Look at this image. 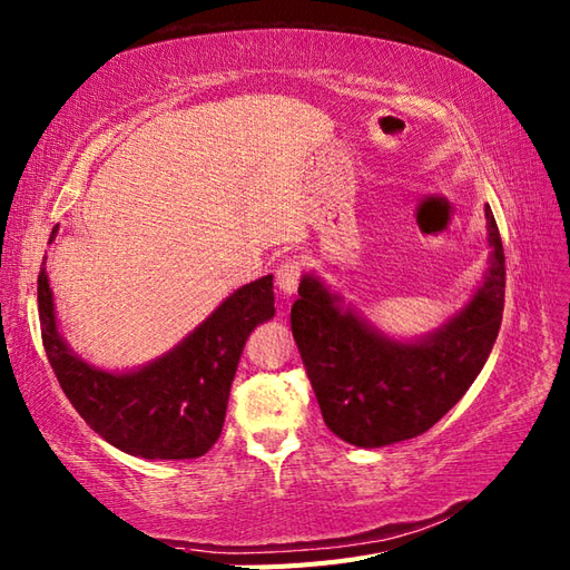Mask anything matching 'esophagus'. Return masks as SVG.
Here are the masks:
<instances>
[{
  "mask_svg": "<svg viewBox=\"0 0 570 570\" xmlns=\"http://www.w3.org/2000/svg\"><path fill=\"white\" fill-rule=\"evenodd\" d=\"M301 274H303V264L298 259H286L276 267V286H279L284 296L296 294Z\"/></svg>",
  "mask_w": 570,
  "mask_h": 570,
  "instance_id": "1",
  "label": "esophagus"
}]
</instances>
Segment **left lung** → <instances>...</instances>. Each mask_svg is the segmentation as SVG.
<instances>
[{
    "label": "left lung",
    "mask_w": 570,
    "mask_h": 570,
    "mask_svg": "<svg viewBox=\"0 0 570 570\" xmlns=\"http://www.w3.org/2000/svg\"><path fill=\"white\" fill-rule=\"evenodd\" d=\"M491 267L452 321L415 342L381 335L306 274L291 330L325 425L354 446L376 449L428 432L469 391L491 354L505 306V255L485 206Z\"/></svg>",
    "instance_id": "1"
}]
</instances>
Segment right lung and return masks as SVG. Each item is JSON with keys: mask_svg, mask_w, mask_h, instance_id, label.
<instances>
[{"mask_svg": "<svg viewBox=\"0 0 570 570\" xmlns=\"http://www.w3.org/2000/svg\"><path fill=\"white\" fill-rule=\"evenodd\" d=\"M38 315L52 372L91 430L134 456L196 459L220 436L249 333L274 317V284L269 274L237 288L177 347L124 374L87 364L62 340L46 259L38 274Z\"/></svg>", "mask_w": 570, "mask_h": 570, "instance_id": "1", "label": "right lung"}]
</instances>
